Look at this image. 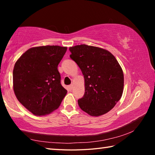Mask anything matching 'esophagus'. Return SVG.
Returning a JSON list of instances; mask_svg holds the SVG:
<instances>
[{
    "mask_svg": "<svg viewBox=\"0 0 155 155\" xmlns=\"http://www.w3.org/2000/svg\"><path fill=\"white\" fill-rule=\"evenodd\" d=\"M72 88H73V85H70L68 86V90H69L70 91H71L72 90Z\"/></svg>",
    "mask_w": 155,
    "mask_h": 155,
    "instance_id": "esophagus-1",
    "label": "esophagus"
}]
</instances>
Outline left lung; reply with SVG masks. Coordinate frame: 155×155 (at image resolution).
<instances>
[{
  "label": "left lung",
  "instance_id": "1",
  "mask_svg": "<svg viewBox=\"0 0 155 155\" xmlns=\"http://www.w3.org/2000/svg\"><path fill=\"white\" fill-rule=\"evenodd\" d=\"M70 57L85 79V94L78 100L80 108L91 116L108 113L121 98L124 74L115 57L99 47L81 44L70 47Z\"/></svg>",
  "mask_w": 155,
  "mask_h": 155
}]
</instances>
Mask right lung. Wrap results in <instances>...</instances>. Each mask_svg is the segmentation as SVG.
<instances>
[{
  "instance_id": "obj_1",
  "label": "right lung",
  "mask_w": 155,
  "mask_h": 155,
  "mask_svg": "<svg viewBox=\"0 0 155 155\" xmlns=\"http://www.w3.org/2000/svg\"><path fill=\"white\" fill-rule=\"evenodd\" d=\"M67 47H33L15 62L13 87L18 101L35 115H46L59 107L67 90L57 69Z\"/></svg>"
}]
</instances>
